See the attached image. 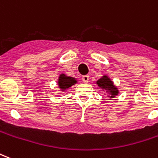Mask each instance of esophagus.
<instances>
[{
  "label": "esophagus",
  "mask_w": 158,
  "mask_h": 158,
  "mask_svg": "<svg viewBox=\"0 0 158 158\" xmlns=\"http://www.w3.org/2000/svg\"><path fill=\"white\" fill-rule=\"evenodd\" d=\"M89 75H84V76H83V77H82L83 82L88 83V82H89Z\"/></svg>",
  "instance_id": "34e87169"
}]
</instances>
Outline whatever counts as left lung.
I'll list each match as a JSON object with an SVG mask.
<instances>
[{"instance_id": "8db88e82", "label": "left lung", "mask_w": 158, "mask_h": 158, "mask_svg": "<svg viewBox=\"0 0 158 158\" xmlns=\"http://www.w3.org/2000/svg\"><path fill=\"white\" fill-rule=\"evenodd\" d=\"M96 84L98 85L100 89L106 91V96L108 97V100H112L117 96H118L119 89L115 85V84L108 75L103 74L98 80H96Z\"/></svg>"}]
</instances>
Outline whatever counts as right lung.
Listing matches in <instances>:
<instances>
[{"label":"right lung","instance_id":"add662e5","mask_svg":"<svg viewBox=\"0 0 158 158\" xmlns=\"http://www.w3.org/2000/svg\"><path fill=\"white\" fill-rule=\"evenodd\" d=\"M78 79L71 76H68L65 73H60L57 79V86L58 90L60 92H64L66 89H69L73 85H76L78 83Z\"/></svg>","mask_w":158,"mask_h":158}]
</instances>
